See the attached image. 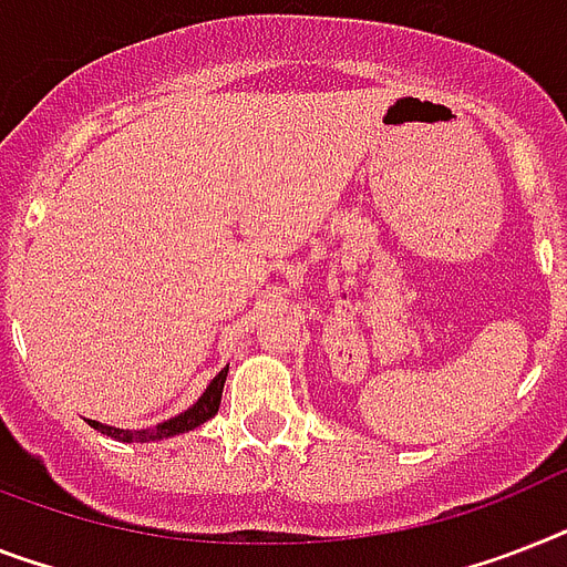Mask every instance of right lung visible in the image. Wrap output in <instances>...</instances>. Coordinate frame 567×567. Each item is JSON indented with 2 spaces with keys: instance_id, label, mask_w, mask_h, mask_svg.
I'll return each instance as SVG.
<instances>
[{
  "instance_id": "add662e5",
  "label": "right lung",
  "mask_w": 567,
  "mask_h": 567,
  "mask_svg": "<svg viewBox=\"0 0 567 567\" xmlns=\"http://www.w3.org/2000/svg\"><path fill=\"white\" fill-rule=\"evenodd\" d=\"M227 372H229V367H224V370H220L218 375L209 381V388L204 390V395H200V399H197V402L192 404L188 411L177 413V416H172V419H165V422H156V425H151V427H136V431H131V427L104 425V422H95V419H86V425H92L95 431H101V434L113 436V440H118V443H156V440H168V436L188 434V431H195L197 425H204V422H209V419L218 413L220 393H224Z\"/></svg>"
}]
</instances>
